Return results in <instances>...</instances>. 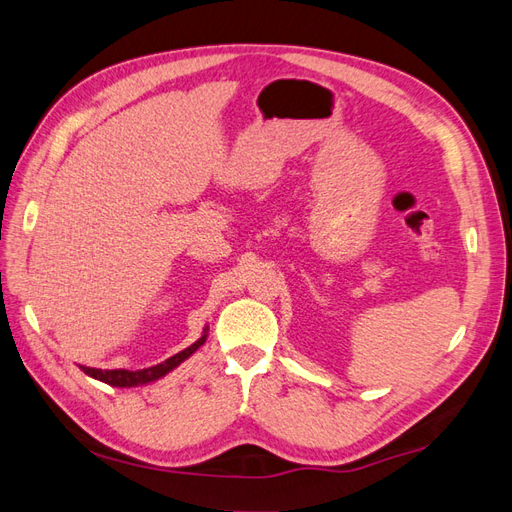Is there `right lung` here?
Instances as JSON below:
<instances>
[{
    "instance_id": "1",
    "label": "right lung",
    "mask_w": 512,
    "mask_h": 512,
    "mask_svg": "<svg viewBox=\"0 0 512 512\" xmlns=\"http://www.w3.org/2000/svg\"><path fill=\"white\" fill-rule=\"evenodd\" d=\"M207 339V333L198 339V342H194L192 346H188L185 350L177 352L175 356H170V359H166L164 363L160 365H153V367H147V369H138V371H128V369H94V367H81L87 376L96 378L100 382H106L111 386H138V384H147V382H153L158 380L162 376H166L170 369H175L179 363H183L188 356H192L200 346L205 344Z\"/></svg>"
}]
</instances>
